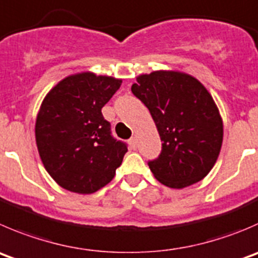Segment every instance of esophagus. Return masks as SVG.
I'll list each match as a JSON object with an SVG mask.
<instances>
[{"label":"esophagus","mask_w":258,"mask_h":258,"mask_svg":"<svg viewBox=\"0 0 258 258\" xmlns=\"http://www.w3.org/2000/svg\"><path fill=\"white\" fill-rule=\"evenodd\" d=\"M128 142H130V145H131L132 149H136V147H137V139H136V137H131Z\"/></svg>","instance_id":"obj_1"}]
</instances>
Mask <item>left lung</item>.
<instances>
[{"label":"left lung","instance_id":"obj_1","mask_svg":"<svg viewBox=\"0 0 258 258\" xmlns=\"http://www.w3.org/2000/svg\"><path fill=\"white\" fill-rule=\"evenodd\" d=\"M136 81L132 93L149 108L162 141L159 157L149 161L154 176L174 189L201 181L223 141V122L211 93L180 72H152Z\"/></svg>","mask_w":258,"mask_h":258}]
</instances>
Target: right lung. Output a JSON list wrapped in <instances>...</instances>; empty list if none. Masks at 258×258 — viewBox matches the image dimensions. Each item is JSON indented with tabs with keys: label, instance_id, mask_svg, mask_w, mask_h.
<instances>
[{
	"label": "right lung",
	"instance_id": "add662e5",
	"mask_svg": "<svg viewBox=\"0 0 258 258\" xmlns=\"http://www.w3.org/2000/svg\"><path fill=\"white\" fill-rule=\"evenodd\" d=\"M121 83L84 72L60 81L42 101L36 146L46 171L64 189L92 194L108 184L122 164L127 145L112 136L102 114Z\"/></svg>",
	"mask_w": 258,
	"mask_h": 258
}]
</instances>
